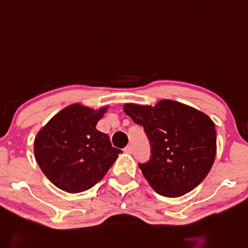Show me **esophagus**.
<instances>
[{"instance_id": "1", "label": "esophagus", "mask_w": 248, "mask_h": 248, "mask_svg": "<svg viewBox=\"0 0 248 248\" xmlns=\"http://www.w3.org/2000/svg\"><path fill=\"white\" fill-rule=\"evenodd\" d=\"M124 153H127V154H132V153H134V148H132V146H131V145H128L127 147L124 148Z\"/></svg>"}]
</instances>
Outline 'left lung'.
Masks as SVG:
<instances>
[{"label":"left lung","mask_w":248,"mask_h":248,"mask_svg":"<svg viewBox=\"0 0 248 248\" xmlns=\"http://www.w3.org/2000/svg\"><path fill=\"white\" fill-rule=\"evenodd\" d=\"M124 111L150 140V160L139 168L156 193L180 197L205 179L217 149L215 124L206 113L169 99L155 106L124 103Z\"/></svg>","instance_id":"obj_1"}]
</instances>
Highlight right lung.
Listing matches in <instances>:
<instances>
[{"label":"right lung","instance_id":"right-lung-1","mask_svg":"<svg viewBox=\"0 0 248 248\" xmlns=\"http://www.w3.org/2000/svg\"><path fill=\"white\" fill-rule=\"evenodd\" d=\"M108 108L72 103L36 134L35 160L54 186L70 194L82 193L100 182L116 161L121 150L95 128Z\"/></svg>","mask_w":248,"mask_h":248}]
</instances>
